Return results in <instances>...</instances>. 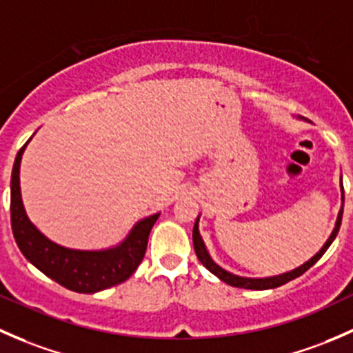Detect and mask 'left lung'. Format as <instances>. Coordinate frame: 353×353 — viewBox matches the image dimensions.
Returning <instances> with one entry per match:
<instances>
[{
    "instance_id": "8db88e82",
    "label": "left lung",
    "mask_w": 353,
    "mask_h": 353,
    "mask_svg": "<svg viewBox=\"0 0 353 353\" xmlns=\"http://www.w3.org/2000/svg\"><path fill=\"white\" fill-rule=\"evenodd\" d=\"M340 190H341V205H340L339 216H336L335 228H333L332 234H330V238L326 239L325 245L321 246V250H319V252L316 253L314 256H311L310 260L304 261V263L299 265V267L292 268V270L284 272V274H279V275H272V277H243V275H236V274H232V272L226 270V268H223L221 265H217L216 261L212 260V256H210V253H209V250H207L205 243H203V239L201 236V230H199V221H201V214H199L197 221H195L194 232H192V239H194V248H195V253H197V258L201 260V263L207 268V270L210 272V274L216 275L219 281L226 282L228 285L239 287V289H250V290H267V289H275V287H279V285H284V284H287V282L294 281V279H297L299 275H303L304 272L307 270V268H311L312 265H314L316 261L319 260V258L325 255V252L330 248V245L335 241L336 234H339V231H340L341 216H343V202H345L341 178H340Z\"/></svg>"
}]
</instances>
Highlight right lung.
I'll return each mask as SVG.
<instances>
[{"instance_id": "right-lung-1", "label": "right lung", "mask_w": 353, "mask_h": 353, "mask_svg": "<svg viewBox=\"0 0 353 353\" xmlns=\"http://www.w3.org/2000/svg\"><path fill=\"white\" fill-rule=\"evenodd\" d=\"M28 143H25L14 158L10 185L12 230L20 252L42 274L74 292L95 294L112 285L122 284L143 261L151 228L161 212L137 221L121 243L108 248L76 250L54 243L28 219L21 201L20 165Z\"/></svg>"}]
</instances>
